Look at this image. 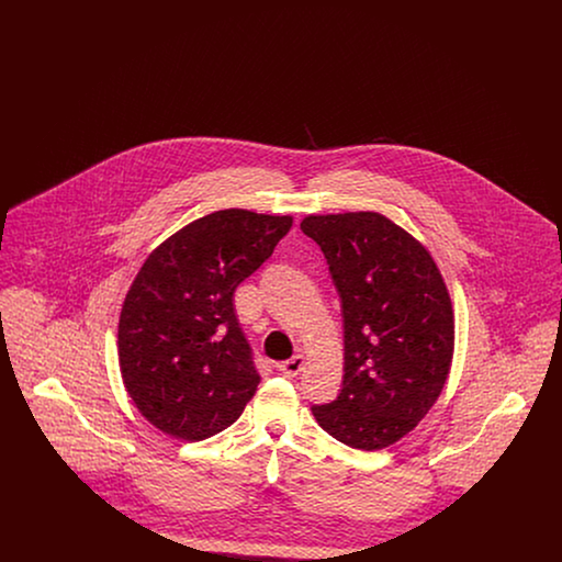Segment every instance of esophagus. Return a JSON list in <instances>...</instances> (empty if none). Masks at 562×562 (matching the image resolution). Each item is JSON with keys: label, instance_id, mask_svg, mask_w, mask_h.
<instances>
[{"label": "esophagus", "instance_id": "esophagus-1", "mask_svg": "<svg viewBox=\"0 0 562 562\" xmlns=\"http://www.w3.org/2000/svg\"><path fill=\"white\" fill-rule=\"evenodd\" d=\"M303 364H305V356H303V353H296L293 358L280 362L278 369H280L282 373L289 374V376H294V374H299L303 371Z\"/></svg>", "mask_w": 562, "mask_h": 562}]
</instances>
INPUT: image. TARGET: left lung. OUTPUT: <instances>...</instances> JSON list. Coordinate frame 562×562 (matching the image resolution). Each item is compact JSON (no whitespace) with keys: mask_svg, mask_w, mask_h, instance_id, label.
<instances>
[{"mask_svg":"<svg viewBox=\"0 0 562 562\" xmlns=\"http://www.w3.org/2000/svg\"><path fill=\"white\" fill-rule=\"evenodd\" d=\"M344 312V390L312 406L322 429L376 451L417 428L451 371L454 316L428 248L373 211L307 214Z\"/></svg>","mask_w":562,"mask_h":562,"instance_id":"1","label":"left lung"}]
</instances>
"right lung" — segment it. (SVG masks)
I'll use <instances>...</instances> for the list:
<instances>
[{
	"mask_svg": "<svg viewBox=\"0 0 562 562\" xmlns=\"http://www.w3.org/2000/svg\"><path fill=\"white\" fill-rule=\"evenodd\" d=\"M291 227L289 214L216 211L145 259L122 305L117 356L126 392L151 426L198 442L240 417L261 376L234 293Z\"/></svg>",
	"mask_w": 562,
	"mask_h": 562,
	"instance_id": "obj_1",
	"label": "right lung"
}]
</instances>
